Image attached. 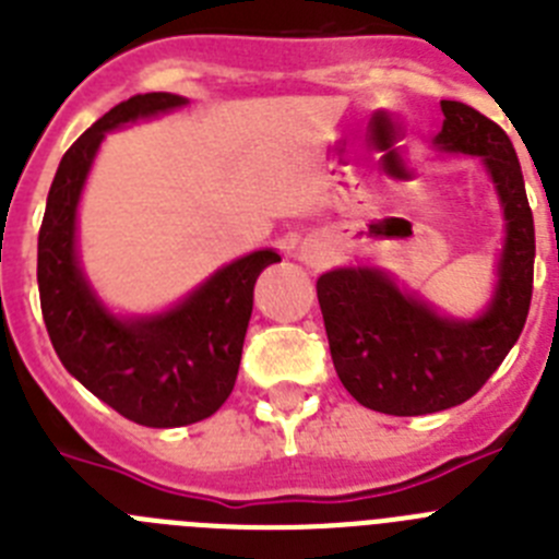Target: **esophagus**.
<instances>
[{
    "instance_id": "esophagus-1",
    "label": "esophagus",
    "mask_w": 559,
    "mask_h": 559,
    "mask_svg": "<svg viewBox=\"0 0 559 559\" xmlns=\"http://www.w3.org/2000/svg\"><path fill=\"white\" fill-rule=\"evenodd\" d=\"M305 263H310V265H319L324 260V251L322 249H305Z\"/></svg>"
}]
</instances>
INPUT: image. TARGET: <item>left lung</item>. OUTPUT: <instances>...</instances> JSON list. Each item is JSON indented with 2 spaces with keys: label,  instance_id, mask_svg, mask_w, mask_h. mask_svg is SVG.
Wrapping results in <instances>:
<instances>
[{
  "label": "left lung",
  "instance_id": "1",
  "mask_svg": "<svg viewBox=\"0 0 559 559\" xmlns=\"http://www.w3.org/2000/svg\"><path fill=\"white\" fill-rule=\"evenodd\" d=\"M442 151L481 156L507 221L498 285L478 319L459 322L403 290L378 269H335L319 276L330 355L341 383L360 406L394 417L445 412L487 383L521 335L535 276L532 221L521 162L501 126L476 108L442 100ZM386 229L406 224L383 221Z\"/></svg>",
  "mask_w": 559,
  "mask_h": 559
}]
</instances>
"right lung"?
Wrapping results in <instances>:
<instances>
[{
	"instance_id": "obj_1",
	"label": "right lung",
	"mask_w": 559,
	"mask_h": 559,
	"mask_svg": "<svg viewBox=\"0 0 559 559\" xmlns=\"http://www.w3.org/2000/svg\"><path fill=\"white\" fill-rule=\"evenodd\" d=\"M185 103L170 92H147L103 114L63 153L38 231V294L58 358L95 397L147 428L190 426L224 406L243 355L257 276L280 263L274 249L251 251L215 271L176 308L136 319L108 313L86 283L75 218L103 136Z\"/></svg>"
}]
</instances>
